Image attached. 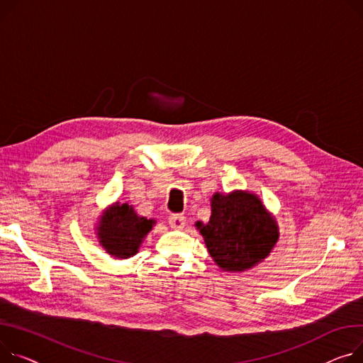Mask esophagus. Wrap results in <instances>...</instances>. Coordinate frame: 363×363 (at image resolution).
Instances as JSON below:
<instances>
[{
  "label": "esophagus",
  "mask_w": 363,
  "mask_h": 363,
  "mask_svg": "<svg viewBox=\"0 0 363 363\" xmlns=\"http://www.w3.org/2000/svg\"><path fill=\"white\" fill-rule=\"evenodd\" d=\"M167 222H169V225H171L172 229H182L186 223V219H185V216H182V214H171V216H169Z\"/></svg>",
  "instance_id": "34e87169"
}]
</instances>
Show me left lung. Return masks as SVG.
I'll return each mask as SVG.
<instances>
[{"mask_svg":"<svg viewBox=\"0 0 363 363\" xmlns=\"http://www.w3.org/2000/svg\"><path fill=\"white\" fill-rule=\"evenodd\" d=\"M207 250L226 272H245L270 254L279 239L274 217L258 197L235 191L214 194L207 223L197 222Z\"/></svg>","mask_w":363,"mask_h":363,"instance_id":"obj_1","label":"left lung"}]
</instances>
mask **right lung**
I'll return each instance as SVG.
<instances>
[{
  "label": "right lung",
  "instance_id": "1",
  "mask_svg": "<svg viewBox=\"0 0 363 363\" xmlns=\"http://www.w3.org/2000/svg\"><path fill=\"white\" fill-rule=\"evenodd\" d=\"M155 220L135 214L133 206L115 204L104 216L98 228L99 242L115 258H128L137 254L144 236Z\"/></svg>",
  "mask_w": 363,
  "mask_h": 363
}]
</instances>
